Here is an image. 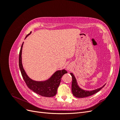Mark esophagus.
Segmentation results:
<instances>
[{
	"label": "esophagus",
	"mask_w": 120,
	"mask_h": 120,
	"mask_svg": "<svg viewBox=\"0 0 120 120\" xmlns=\"http://www.w3.org/2000/svg\"><path fill=\"white\" fill-rule=\"evenodd\" d=\"M67 69H68V70H70V68L69 67H68V68H67Z\"/></svg>",
	"instance_id": "esophagus-1"
}]
</instances>
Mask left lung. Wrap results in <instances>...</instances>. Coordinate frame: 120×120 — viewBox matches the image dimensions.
<instances>
[{"label":"left lung","instance_id":"1","mask_svg":"<svg viewBox=\"0 0 120 120\" xmlns=\"http://www.w3.org/2000/svg\"><path fill=\"white\" fill-rule=\"evenodd\" d=\"M70 74L72 77L71 92L72 94H73V95L77 98H85V97L92 96L94 95V94L98 93L99 90H100L103 88V87L105 86V85H106L105 84L104 86L101 87V88L95 89L94 90H83L82 88H81L78 85L77 79H76L74 75L72 73H70Z\"/></svg>","mask_w":120,"mask_h":120}]
</instances>
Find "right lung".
<instances>
[{
  "mask_svg": "<svg viewBox=\"0 0 120 120\" xmlns=\"http://www.w3.org/2000/svg\"><path fill=\"white\" fill-rule=\"evenodd\" d=\"M31 33L28 34L25 39ZM22 43L21 46L19 55V67L21 75L25 83L32 91L38 95L45 97H52L56 95L58 87L60 86L61 78L68 71L65 70L56 71L49 79L44 81H35L31 79L25 72L22 64V49L23 45Z\"/></svg>",
  "mask_w": 120,
  "mask_h": 120,
  "instance_id": "obj_1",
  "label": "right lung"
}]
</instances>
